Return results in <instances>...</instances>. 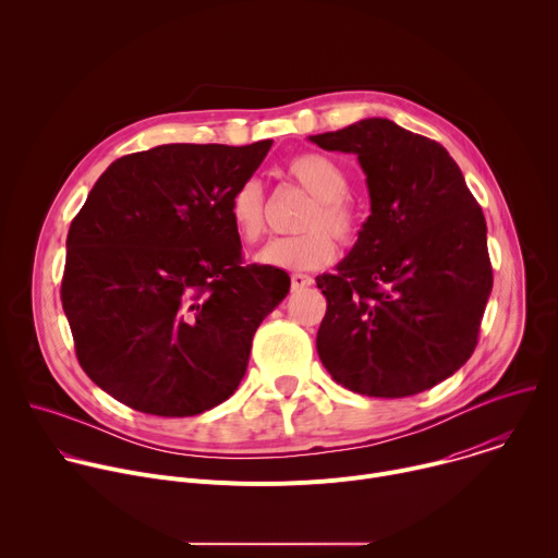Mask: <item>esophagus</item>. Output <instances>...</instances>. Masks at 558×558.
Returning a JSON list of instances; mask_svg holds the SVG:
<instances>
[{"label": "esophagus", "instance_id": "esophagus-1", "mask_svg": "<svg viewBox=\"0 0 558 558\" xmlns=\"http://www.w3.org/2000/svg\"><path fill=\"white\" fill-rule=\"evenodd\" d=\"M311 284H313V278L306 276V274H293V276H291V289H293V291H300V289L311 287Z\"/></svg>", "mask_w": 558, "mask_h": 558}]
</instances>
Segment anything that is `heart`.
I'll return each instance as SVG.
<instances>
[{
	"label": "heart",
	"instance_id": "b5f03b06",
	"mask_svg": "<svg viewBox=\"0 0 558 558\" xmlns=\"http://www.w3.org/2000/svg\"><path fill=\"white\" fill-rule=\"evenodd\" d=\"M284 172L313 198L300 218L304 233L271 241L258 252L256 260L284 271L327 267L336 258L331 234L342 245H353L362 233L360 209L347 196L349 177L338 161L320 151L291 156ZM229 222L245 245H254L265 235V194L258 181H245L231 194Z\"/></svg>",
	"mask_w": 558,
	"mask_h": 558
}]
</instances>
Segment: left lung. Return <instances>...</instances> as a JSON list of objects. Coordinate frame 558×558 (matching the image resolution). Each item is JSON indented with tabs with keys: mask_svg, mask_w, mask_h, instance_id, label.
Listing matches in <instances>:
<instances>
[{
	"mask_svg": "<svg viewBox=\"0 0 558 558\" xmlns=\"http://www.w3.org/2000/svg\"><path fill=\"white\" fill-rule=\"evenodd\" d=\"M308 138L355 154L371 196L351 254L315 278L327 298L317 355L360 395L428 390L480 338L493 291L484 211L444 145L388 119Z\"/></svg>",
	"mask_w": 558,
	"mask_h": 558,
	"instance_id": "left-lung-1",
	"label": "left lung"
}]
</instances>
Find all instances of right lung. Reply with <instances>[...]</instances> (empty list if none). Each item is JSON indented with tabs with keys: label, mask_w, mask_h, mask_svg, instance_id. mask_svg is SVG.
Masks as SVG:
<instances>
[{
	"label": "right lung",
	"mask_w": 558,
	"mask_h": 558,
	"mask_svg": "<svg viewBox=\"0 0 558 558\" xmlns=\"http://www.w3.org/2000/svg\"><path fill=\"white\" fill-rule=\"evenodd\" d=\"M274 141L172 143L117 158L70 222L61 304L86 375L158 417L233 395L289 276L243 265L231 194Z\"/></svg>",
	"instance_id": "obj_1"
}]
</instances>
